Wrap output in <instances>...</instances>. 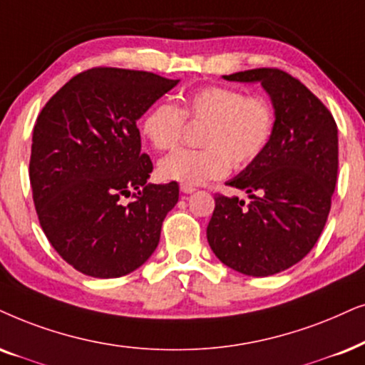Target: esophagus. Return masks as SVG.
I'll return each instance as SVG.
<instances>
[{
  "mask_svg": "<svg viewBox=\"0 0 365 365\" xmlns=\"http://www.w3.org/2000/svg\"><path fill=\"white\" fill-rule=\"evenodd\" d=\"M194 191H196V187L187 186V184H181V192H184V194H192Z\"/></svg>",
  "mask_w": 365,
  "mask_h": 365,
  "instance_id": "esophagus-1",
  "label": "esophagus"
}]
</instances>
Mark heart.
<instances>
[{"mask_svg": "<svg viewBox=\"0 0 365 365\" xmlns=\"http://www.w3.org/2000/svg\"><path fill=\"white\" fill-rule=\"evenodd\" d=\"M184 119L205 122L201 145L205 149H179L159 160L164 181L197 186L225 176L230 163L241 168L253 163L267 149L275 130V112L263 97H246L238 88L210 85L186 93L181 106L159 102L142 119V134L154 149L178 145Z\"/></svg>", "mask_w": 365, "mask_h": 365, "instance_id": "b5f03b06", "label": "heart"}]
</instances>
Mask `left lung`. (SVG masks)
Segmentation results:
<instances>
[{"label": "left lung", "instance_id": "obj_1", "mask_svg": "<svg viewBox=\"0 0 365 365\" xmlns=\"http://www.w3.org/2000/svg\"><path fill=\"white\" fill-rule=\"evenodd\" d=\"M262 83L275 110L267 149L216 194L206 236L221 263L248 277H269L307 257L327 223L337 182L339 130L332 113L300 80L277 68L223 75Z\"/></svg>", "mask_w": 365, "mask_h": 365}]
</instances>
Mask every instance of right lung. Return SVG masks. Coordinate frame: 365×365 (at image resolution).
I'll use <instances>...</instances> for the list:
<instances>
[{"label": "right lung", "mask_w": 365, "mask_h": 365, "mask_svg": "<svg viewBox=\"0 0 365 365\" xmlns=\"http://www.w3.org/2000/svg\"><path fill=\"white\" fill-rule=\"evenodd\" d=\"M179 80L122 68L75 75L46 102L33 129L30 182L41 230L88 277L117 278L158 248L178 182H148L137 120ZM132 190L136 192L133 195ZM135 200L124 205L122 195Z\"/></svg>", "instance_id": "obj_1"}]
</instances>
